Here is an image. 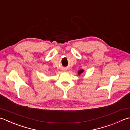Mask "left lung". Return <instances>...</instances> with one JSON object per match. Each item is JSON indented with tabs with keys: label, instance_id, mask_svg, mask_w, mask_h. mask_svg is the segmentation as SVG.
Listing matches in <instances>:
<instances>
[{
	"label": "left lung",
	"instance_id": "obj_1",
	"mask_svg": "<svg viewBox=\"0 0 130 130\" xmlns=\"http://www.w3.org/2000/svg\"><path fill=\"white\" fill-rule=\"evenodd\" d=\"M84 72V70H80L78 72V75H80V74H81L82 73H83Z\"/></svg>",
	"mask_w": 130,
	"mask_h": 130
}]
</instances>
